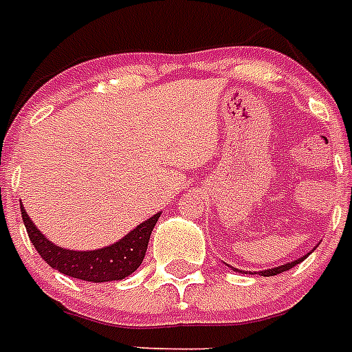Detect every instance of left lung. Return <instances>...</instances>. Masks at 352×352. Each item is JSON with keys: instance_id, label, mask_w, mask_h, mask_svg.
<instances>
[{"instance_id": "obj_1", "label": "left lung", "mask_w": 352, "mask_h": 352, "mask_svg": "<svg viewBox=\"0 0 352 352\" xmlns=\"http://www.w3.org/2000/svg\"><path fill=\"white\" fill-rule=\"evenodd\" d=\"M309 254H311V252H307V254L302 256V258H298V260H294V261H287V263H283V265L272 267V269H265V271H258V272H256V274H261V276H276V274H280V272L289 271V269H292V267H294V265H298V263L305 260V258H307ZM230 269H232V271H238V269H234V267H230ZM249 274H254V272L249 271Z\"/></svg>"}]
</instances>
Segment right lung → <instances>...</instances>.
I'll list each match as a JSON object with an SVG mask.
<instances>
[{
    "label": "right lung",
    "mask_w": 352,
    "mask_h": 352,
    "mask_svg": "<svg viewBox=\"0 0 352 352\" xmlns=\"http://www.w3.org/2000/svg\"><path fill=\"white\" fill-rule=\"evenodd\" d=\"M160 214L162 212H156L148 220L142 221L136 229H132L131 232L123 236L122 240L114 241L111 245L94 249V251H74V249H63L60 245H54L34 225L25 207L21 205L25 229L29 232L30 241L39 252V256L61 274L92 283L123 280V278L131 276L132 272L142 265L145 252H147L148 238L153 234L154 225L158 221Z\"/></svg>",
    "instance_id": "add662e5"
}]
</instances>
